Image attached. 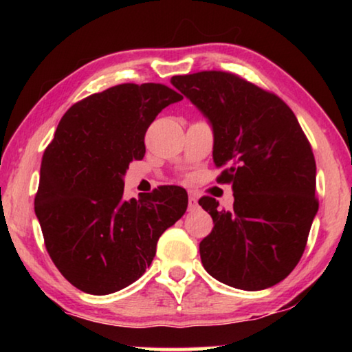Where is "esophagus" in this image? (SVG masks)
Segmentation results:
<instances>
[{
    "mask_svg": "<svg viewBox=\"0 0 352 352\" xmlns=\"http://www.w3.org/2000/svg\"><path fill=\"white\" fill-rule=\"evenodd\" d=\"M197 206H199L197 199H195L194 195H189V199H188V208H189V211H194Z\"/></svg>",
    "mask_w": 352,
    "mask_h": 352,
    "instance_id": "obj_1",
    "label": "esophagus"
}]
</instances>
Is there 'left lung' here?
<instances>
[{
	"label": "left lung",
	"mask_w": 352,
	"mask_h": 352,
	"mask_svg": "<svg viewBox=\"0 0 352 352\" xmlns=\"http://www.w3.org/2000/svg\"><path fill=\"white\" fill-rule=\"evenodd\" d=\"M170 83L211 124L212 160L231 183L233 210L201 197L214 228L200 242L205 270L242 290L281 283L300 262L318 201L317 166L300 122L273 93L223 71L174 76Z\"/></svg>",
	"instance_id": "obj_1"
}]
</instances>
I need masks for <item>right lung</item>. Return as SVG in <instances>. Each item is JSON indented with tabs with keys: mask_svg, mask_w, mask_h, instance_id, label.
Instances as JSON below:
<instances>
[{
	"mask_svg": "<svg viewBox=\"0 0 352 352\" xmlns=\"http://www.w3.org/2000/svg\"><path fill=\"white\" fill-rule=\"evenodd\" d=\"M182 99L162 83L111 87L71 107L46 147L35 216L58 272L85 294L109 295L144 275L160 236L186 212L180 186L122 197L148 126Z\"/></svg>",
	"mask_w": 352,
	"mask_h": 352,
	"instance_id": "add662e5",
	"label": "right lung"
}]
</instances>
